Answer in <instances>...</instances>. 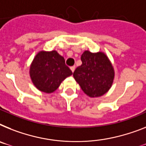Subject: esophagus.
I'll list each match as a JSON object with an SVG mask.
<instances>
[{
	"label": "esophagus",
	"mask_w": 146,
	"mask_h": 146,
	"mask_svg": "<svg viewBox=\"0 0 146 146\" xmlns=\"http://www.w3.org/2000/svg\"><path fill=\"white\" fill-rule=\"evenodd\" d=\"M70 70L72 72H74V70H75V66H72V67H70Z\"/></svg>",
	"instance_id": "34e87169"
}]
</instances>
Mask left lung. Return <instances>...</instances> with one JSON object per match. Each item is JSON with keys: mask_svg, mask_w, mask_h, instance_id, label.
Returning <instances> with one entry per match:
<instances>
[{"mask_svg": "<svg viewBox=\"0 0 146 146\" xmlns=\"http://www.w3.org/2000/svg\"><path fill=\"white\" fill-rule=\"evenodd\" d=\"M82 65L75 70L73 77L82 90L90 97H99L111 88L114 69L108 56L102 52L85 50L81 56Z\"/></svg>", "mask_w": 146, "mask_h": 146, "instance_id": "left-lung-1", "label": "left lung"}]
</instances>
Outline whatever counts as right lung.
<instances>
[{
    "mask_svg": "<svg viewBox=\"0 0 146 146\" xmlns=\"http://www.w3.org/2000/svg\"><path fill=\"white\" fill-rule=\"evenodd\" d=\"M72 74L64 57L56 50L38 52L29 67V76L35 87L46 94L54 92L62 81Z\"/></svg>",
    "mask_w": 146,
    "mask_h": 146,
    "instance_id": "1",
    "label": "right lung"
}]
</instances>
